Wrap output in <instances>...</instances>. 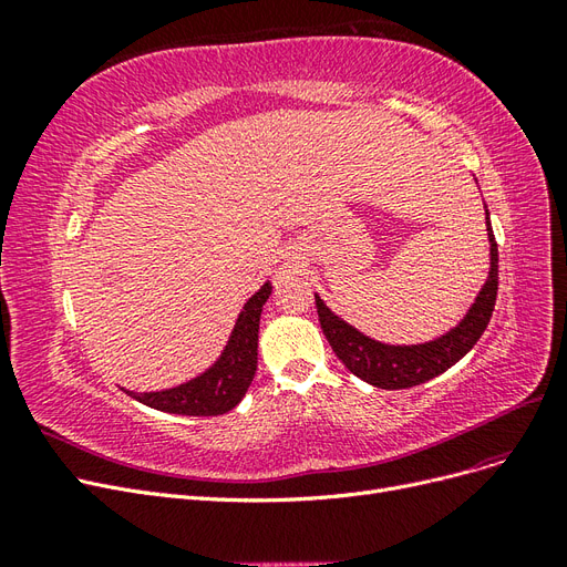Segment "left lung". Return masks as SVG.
Listing matches in <instances>:
<instances>
[{"label": "left lung", "mask_w": 567, "mask_h": 567, "mask_svg": "<svg viewBox=\"0 0 567 567\" xmlns=\"http://www.w3.org/2000/svg\"><path fill=\"white\" fill-rule=\"evenodd\" d=\"M487 236H489V277L475 298L468 315L452 329L447 336H442L425 346H383L379 340H371L364 333L352 329L350 323L331 315L329 307L317 300V315L326 340L331 342L336 357L346 364L357 379H362L375 388L383 390H404L414 388L425 381L435 379L458 359L466 354L480 336L485 333L487 323L494 312L496 290H499V250H496L494 231L489 227L487 213Z\"/></svg>", "instance_id": "obj_1"}]
</instances>
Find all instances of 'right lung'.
<instances>
[{
  "label": "right lung",
  "instance_id": "1",
  "mask_svg": "<svg viewBox=\"0 0 567 567\" xmlns=\"http://www.w3.org/2000/svg\"><path fill=\"white\" fill-rule=\"evenodd\" d=\"M269 293L271 286L265 284L246 302L225 354L219 357V362L210 371L173 390L144 394L130 392L132 398L146 406L182 416H219L231 411L241 402L257 369V331H260L262 305L267 302Z\"/></svg>",
  "mask_w": 567,
  "mask_h": 567
}]
</instances>
